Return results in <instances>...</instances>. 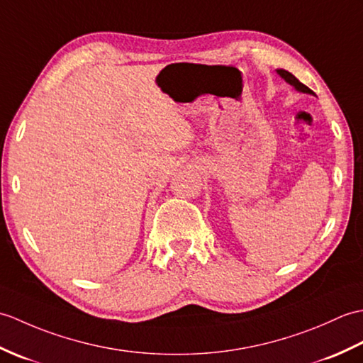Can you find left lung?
<instances>
[{"label":"left lung","mask_w":363,"mask_h":363,"mask_svg":"<svg viewBox=\"0 0 363 363\" xmlns=\"http://www.w3.org/2000/svg\"><path fill=\"white\" fill-rule=\"evenodd\" d=\"M277 72L278 74L283 77L287 84H291L292 86H295V90L296 91H300V93H308V94H313V91L311 90V88H308L304 84H301L300 80H298L292 72H289V71H286V69H277Z\"/></svg>","instance_id":"1"}]
</instances>
